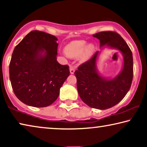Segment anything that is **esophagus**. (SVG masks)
<instances>
[{
  "label": "esophagus",
  "mask_w": 147,
  "mask_h": 147,
  "mask_svg": "<svg viewBox=\"0 0 147 147\" xmlns=\"http://www.w3.org/2000/svg\"><path fill=\"white\" fill-rule=\"evenodd\" d=\"M69 71H70L71 74H74V72H75V67H74L73 66H71L70 68H69Z\"/></svg>",
  "instance_id": "1"
}]
</instances>
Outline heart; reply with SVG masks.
<instances>
[{"label":"heart","mask_w":147,"mask_h":147,"mask_svg":"<svg viewBox=\"0 0 147 147\" xmlns=\"http://www.w3.org/2000/svg\"><path fill=\"white\" fill-rule=\"evenodd\" d=\"M66 54L71 57H78L84 53L85 57H89L94 51V47L90 45L87 47L86 42L83 40L71 42L66 47Z\"/></svg>","instance_id":"1"}]
</instances>
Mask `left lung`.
Masks as SVG:
<instances>
[{
	"instance_id": "1",
	"label": "left lung",
	"mask_w": 147,
	"mask_h": 147,
	"mask_svg": "<svg viewBox=\"0 0 147 147\" xmlns=\"http://www.w3.org/2000/svg\"><path fill=\"white\" fill-rule=\"evenodd\" d=\"M92 36L100 40V47L107 45L118 49L124 58L122 71L112 80H105L97 73L95 66L98 51L74 72L79 95L83 102L91 108L105 110L118 104L130 89L134 77L132 52L123 38L115 31H101Z\"/></svg>"
}]
</instances>
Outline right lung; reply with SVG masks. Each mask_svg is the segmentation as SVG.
<instances>
[{"instance_id":"obj_1","label":"right lung","mask_w":147,"mask_h":147,"mask_svg":"<svg viewBox=\"0 0 147 147\" xmlns=\"http://www.w3.org/2000/svg\"><path fill=\"white\" fill-rule=\"evenodd\" d=\"M57 40L43 31H31L13 51L9 65L11 85L15 95L27 105H52L69 76V66L56 60Z\"/></svg>"}]
</instances>
